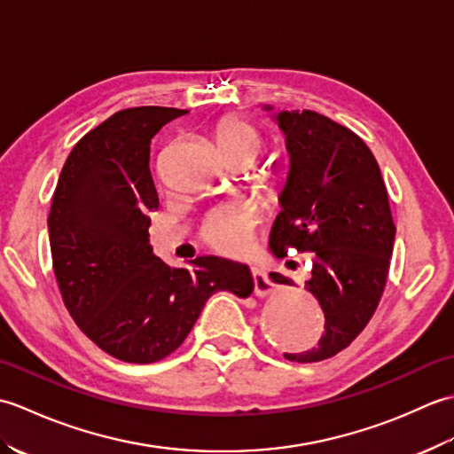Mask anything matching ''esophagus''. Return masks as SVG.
<instances>
[{"mask_svg":"<svg viewBox=\"0 0 454 454\" xmlns=\"http://www.w3.org/2000/svg\"><path fill=\"white\" fill-rule=\"evenodd\" d=\"M254 286H255V296L259 298H265L273 291V285L267 278L265 271H254Z\"/></svg>","mask_w":454,"mask_h":454,"instance_id":"esophagus-1","label":"esophagus"}]
</instances>
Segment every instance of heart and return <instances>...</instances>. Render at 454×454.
Wrapping results in <instances>:
<instances>
[{"label": "heart", "mask_w": 454, "mask_h": 454, "mask_svg": "<svg viewBox=\"0 0 454 454\" xmlns=\"http://www.w3.org/2000/svg\"><path fill=\"white\" fill-rule=\"evenodd\" d=\"M215 146L222 158L236 156L252 163L263 152V137L252 122L230 117L215 130ZM255 215L234 202L212 208L202 222V238L222 254H239L255 228Z\"/></svg>", "instance_id": "1"}]
</instances>
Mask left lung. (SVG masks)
<instances>
[{
    "instance_id": "left-lung-1",
    "label": "left lung",
    "mask_w": 454,
    "mask_h": 454,
    "mask_svg": "<svg viewBox=\"0 0 454 454\" xmlns=\"http://www.w3.org/2000/svg\"><path fill=\"white\" fill-rule=\"evenodd\" d=\"M285 134L288 173L269 247L312 252L306 281L324 310V335L316 347L285 353L288 361L316 363L345 349L369 324L387 285L396 226L380 168L349 129L314 111H275L263 105ZM273 283L294 285L281 273Z\"/></svg>"
}]
</instances>
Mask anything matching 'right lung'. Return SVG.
I'll return each mask as SVG.
<instances>
[{"label":"right lung","instance_id":"1","mask_svg":"<svg viewBox=\"0 0 454 454\" xmlns=\"http://www.w3.org/2000/svg\"><path fill=\"white\" fill-rule=\"evenodd\" d=\"M185 113H114L75 144L54 191L48 236L64 304L99 349L124 363H156L176 351L215 293H254L242 263L205 255L192 269L169 267L152 252L150 212L160 199L150 144Z\"/></svg>","mask_w":454,"mask_h":454}]
</instances>
